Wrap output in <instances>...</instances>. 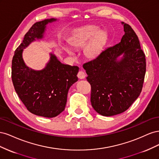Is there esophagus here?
I'll list each match as a JSON object with an SVG mask.
<instances>
[{
	"instance_id": "1",
	"label": "esophagus",
	"mask_w": 159,
	"mask_h": 159,
	"mask_svg": "<svg viewBox=\"0 0 159 159\" xmlns=\"http://www.w3.org/2000/svg\"><path fill=\"white\" fill-rule=\"evenodd\" d=\"M77 76H78V78L79 79L81 80V79H84V78H85L86 75H85V74L84 73V71H80L78 72V75H77Z\"/></svg>"
}]
</instances>
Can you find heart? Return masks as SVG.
I'll return each instance as SVG.
<instances>
[{
	"instance_id": "obj_1",
	"label": "heart",
	"mask_w": 159,
	"mask_h": 159,
	"mask_svg": "<svg viewBox=\"0 0 159 159\" xmlns=\"http://www.w3.org/2000/svg\"><path fill=\"white\" fill-rule=\"evenodd\" d=\"M96 31L97 28L93 26H89L80 30L70 39L69 43L70 46L74 48L84 46ZM107 38V34L106 32L101 30L96 33L89 44L85 48L84 51L85 56L91 60L98 57L103 51ZM65 50L68 54H71V51L68 48H65Z\"/></svg>"
}]
</instances>
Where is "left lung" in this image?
<instances>
[{"label":"left lung","instance_id":"1","mask_svg":"<svg viewBox=\"0 0 159 159\" xmlns=\"http://www.w3.org/2000/svg\"><path fill=\"white\" fill-rule=\"evenodd\" d=\"M122 25L125 34L121 42L83 65L91 88V105L103 116L128 109L140 95L145 79V55L138 36L127 24Z\"/></svg>","mask_w":159,"mask_h":159}]
</instances>
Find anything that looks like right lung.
<instances>
[{"label": "right lung", "mask_w": 159, "mask_h": 159, "mask_svg": "<svg viewBox=\"0 0 159 159\" xmlns=\"http://www.w3.org/2000/svg\"><path fill=\"white\" fill-rule=\"evenodd\" d=\"M56 20L50 18L34 24L14 52L12 80L19 98L29 111L44 117H56L65 109L70 88L78 81L79 68L61 64L50 54L44 69L36 71L26 66L22 52L35 39H42L46 25Z\"/></svg>", "instance_id": "add662e5"}]
</instances>
